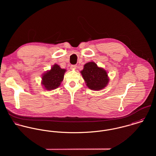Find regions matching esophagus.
<instances>
[{
    "instance_id": "esophagus-1",
    "label": "esophagus",
    "mask_w": 156,
    "mask_h": 156,
    "mask_svg": "<svg viewBox=\"0 0 156 156\" xmlns=\"http://www.w3.org/2000/svg\"><path fill=\"white\" fill-rule=\"evenodd\" d=\"M76 67L77 66L76 65H72V66H71L70 68H71V69H75L76 68Z\"/></svg>"
}]
</instances>
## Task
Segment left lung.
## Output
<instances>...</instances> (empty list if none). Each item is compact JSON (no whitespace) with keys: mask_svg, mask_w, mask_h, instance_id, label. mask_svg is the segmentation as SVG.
<instances>
[{"mask_svg":"<svg viewBox=\"0 0 156 156\" xmlns=\"http://www.w3.org/2000/svg\"><path fill=\"white\" fill-rule=\"evenodd\" d=\"M80 73L87 87L93 90L104 89L109 82L106 70L98 67L96 63L92 61L85 64Z\"/></svg>","mask_w":156,"mask_h":156,"instance_id":"8db88e82","label":"left lung"}]
</instances>
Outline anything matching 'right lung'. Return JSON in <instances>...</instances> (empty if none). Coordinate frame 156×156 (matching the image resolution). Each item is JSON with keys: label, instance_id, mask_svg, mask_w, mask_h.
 I'll return each instance as SVG.
<instances>
[{"label": "right lung", "instance_id": "1", "mask_svg": "<svg viewBox=\"0 0 156 156\" xmlns=\"http://www.w3.org/2000/svg\"><path fill=\"white\" fill-rule=\"evenodd\" d=\"M66 71L58 64H54L50 70L47 71L42 75L41 84L43 88L51 90L58 88L64 80Z\"/></svg>", "mask_w": 156, "mask_h": 156}]
</instances>
